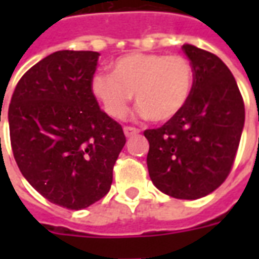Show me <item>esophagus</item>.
Returning <instances> with one entry per match:
<instances>
[{
  "instance_id": "1",
  "label": "esophagus",
  "mask_w": 259,
  "mask_h": 259,
  "mask_svg": "<svg viewBox=\"0 0 259 259\" xmlns=\"http://www.w3.org/2000/svg\"><path fill=\"white\" fill-rule=\"evenodd\" d=\"M123 132H124V135H126V137H132V136L139 135V132H140V130L136 129V127H132V126H126V127L123 129Z\"/></svg>"
}]
</instances>
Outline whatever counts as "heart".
Instances as JSON below:
<instances>
[{"instance_id": "obj_1", "label": "heart", "mask_w": 259, "mask_h": 259, "mask_svg": "<svg viewBox=\"0 0 259 259\" xmlns=\"http://www.w3.org/2000/svg\"><path fill=\"white\" fill-rule=\"evenodd\" d=\"M112 73L97 72L90 81L91 94L105 112L123 119L130 102L152 122L163 123L179 115L190 100L194 69L183 55L130 53L115 59Z\"/></svg>"}]
</instances>
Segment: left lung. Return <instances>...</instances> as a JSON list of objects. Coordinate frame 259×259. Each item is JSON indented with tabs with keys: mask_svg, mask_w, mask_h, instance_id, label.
Returning a JSON list of instances; mask_svg holds the SVG:
<instances>
[{
	"mask_svg": "<svg viewBox=\"0 0 259 259\" xmlns=\"http://www.w3.org/2000/svg\"><path fill=\"white\" fill-rule=\"evenodd\" d=\"M194 69L185 109L144 136L147 166L157 189L179 200L217 190L232 170L244 126V101L233 74L215 54L185 44Z\"/></svg>",
	"mask_w": 259,
	"mask_h": 259,
	"instance_id": "left-lung-1",
	"label": "left lung"
}]
</instances>
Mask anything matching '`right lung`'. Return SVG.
Instances as JSON below:
<instances>
[{
  "instance_id": "right-lung-1",
  "label": "right lung",
  "mask_w": 259,
  "mask_h": 259,
  "mask_svg": "<svg viewBox=\"0 0 259 259\" xmlns=\"http://www.w3.org/2000/svg\"><path fill=\"white\" fill-rule=\"evenodd\" d=\"M100 54L57 51L31 66L15 87L8 109L15 161L50 202L83 209L112 185L126 137L102 111L90 81Z\"/></svg>"
}]
</instances>
